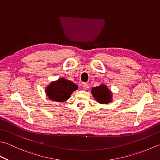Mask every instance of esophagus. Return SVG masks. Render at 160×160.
Here are the masks:
<instances>
[{
	"mask_svg": "<svg viewBox=\"0 0 160 160\" xmlns=\"http://www.w3.org/2000/svg\"><path fill=\"white\" fill-rule=\"evenodd\" d=\"M82 88H83L84 89H88V88H89V84H88V83L84 82V83L82 84Z\"/></svg>",
	"mask_w": 160,
	"mask_h": 160,
	"instance_id": "1",
	"label": "esophagus"
}]
</instances>
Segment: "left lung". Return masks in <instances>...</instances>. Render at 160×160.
<instances>
[{"mask_svg":"<svg viewBox=\"0 0 160 160\" xmlns=\"http://www.w3.org/2000/svg\"><path fill=\"white\" fill-rule=\"evenodd\" d=\"M92 93L97 102L101 104H108L112 101V92L105 84L93 87Z\"/></svg>","mask_w":160,"mask_h":160,"instance_id":"8db88e82","label":"left lung"}]
</instances>
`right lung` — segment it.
Masks as SVG:
<instances>
[{
  "label": "right lung",
  "instance_id": "right-lung-1",
  "mask_svg": "<svg viewBox=\"0 0 160 160\" xmlns=\"http://www.w3.org/2000/svg\"><path fill=\"white\" fill-rule=\"evenodd\" d=\"M78 89V86L71 81L64 78H59L55 82H52L47 87L46 95L48 98L57 102H64L70 98L73 91Z\"/></svg>",
  "mask_w": 160,
  "mask_h": 160
}]
</instances>
